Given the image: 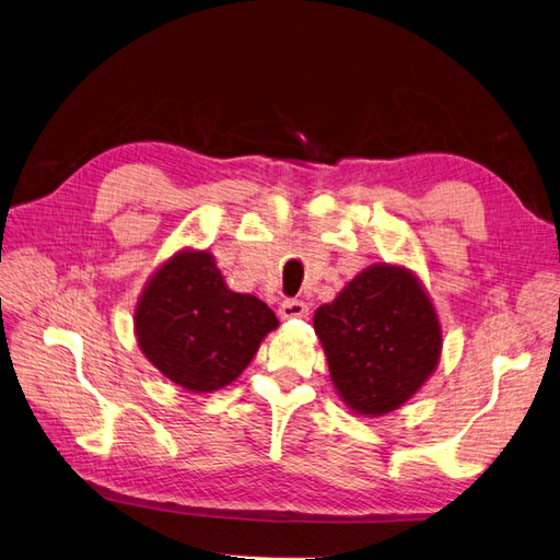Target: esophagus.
Listing matches in <instances>:
<instances>
[{"label": "esophagus", "instance_id": "obj_1", "mask_svg": "<svg viewBox=\"0 0 560 560\" xmlns=\"http://www.w3.org/2000/svg\"><path fill=\"white\" fill-rule=\"evenodd\" d=\"M282 319H294V317H306L308 315V303L299 299H284L278 308Z\"/></svg>", "mask_w": 560, "mask_h": 560}]
</instances>
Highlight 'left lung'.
<instances>
[{"instance_id":"1","label":"left lung","mask_w":560,"mask_h":560,"mask_svg":"<svg viewBox=\"0 0 560 560\" xmlns=\"http://www.w3.org/2000/svg\"><path fill=\"white\" fill-rule=\"evenodd\" d=\"M315 334L343 401L364 416L397 409L428 381L442 329L428 294L406 268L371 266L315 311Z\"/></svg>"}]
</instances>
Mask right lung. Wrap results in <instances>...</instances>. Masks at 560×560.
<instances>
[{"label": "right lung", "instance_id": "1", "mask_svg": "<svg viewBox=\"0 0 560 560\" xmlns=\"http://www.w3.org/2000/svg\"><path fill=\"white\" fill-rule=\"evenodd\" d=\"M276 327L278 317L264 301L229 290L210 252H182L167 261L135 311L147 360L194 393L238 378Z\"/></svg>", "mask_w": 560, "mask_h": 560}]
</instances>
